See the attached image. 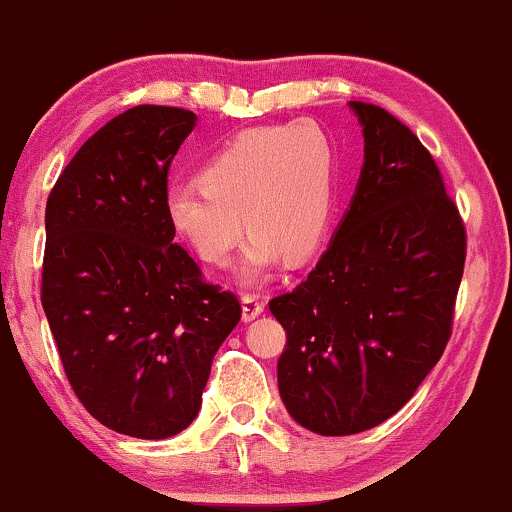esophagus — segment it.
Returning a JSON list of instances; mask_svg holds the SVG:
<instances>
[{"label": "esophagus", "mask_w": 512, "mask_h": 512, "mask_svg": "<svg viewBox=\"0 0 512 512\" xmlns=\"http://www.w3.org/2000/svg\"><path fill=\"white\" fill-rule=\"evenodd\" d=\"M241 304H243V321L245 323L255 321L257 316L264 312V302L257 295H243Z\"/></svg>", "instance_id": "34e87169"}]
</instances>
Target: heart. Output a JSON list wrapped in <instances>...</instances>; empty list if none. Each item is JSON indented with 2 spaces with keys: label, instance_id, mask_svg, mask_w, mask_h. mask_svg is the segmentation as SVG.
Returning <instances> with one entry per match:
<instances>
[{
  "label": "heart",
  "instance_id": "1",
  "mask_svg": "<svg viewBox=\"0 0 512 512\" xmlns=\"http://www.w3.org/2000/svg\"><path fill=\"white\" fill-rule=\"evenodd\" d=\"M198 181L165 193L172 234L200 262L222 267L245 219L252 236L236 281L257 286L286 257L307 260L326 236L335 200L333 139L312 118L245 129L200 167Z\"/></svg>",
  "mask_w": 512,
  "mask_h": 512
}]
</instances>
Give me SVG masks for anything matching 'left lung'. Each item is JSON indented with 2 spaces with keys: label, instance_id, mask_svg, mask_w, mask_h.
I'll return each mask as SVG.
<instances>
[{
  "label": "left lung",
  "instance_id": "left-lung-1",
  "mask_svg": "<svg viewBox=\"0 0 512 512\" xmlns=\"http://www.w3.org/2000/svg\"><path fill=\"white\" fill-rule=\"evenodd\" d=\"M364 165L316 269L269 302L286 328L278 392L302 428L357 435L413 397L451 338L465 226L416 134L349 101Z\"/></svg>",
  "mask_w": 512,
  "mask_h": 512
}]
</instances>
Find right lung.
Wrapping results in <instances>:
<instances>
[{"label": "right lung", "instance_id": "1", "mask_svg": "<svg viewBox=\"0 0 512 512\" xmlns=\"http://www.w3.org/2000/svg\"><path fill=\"white\" fill-rule=\"evenodd\" d=\"M172 106L129 108L84 141L49 193L42 307L77 399L137 439L198 416L241 302L203 281L165 217L167 172L196 127Z\"/></svg>", "mask_w": 512, "mask_h": 512}]
</instances>
